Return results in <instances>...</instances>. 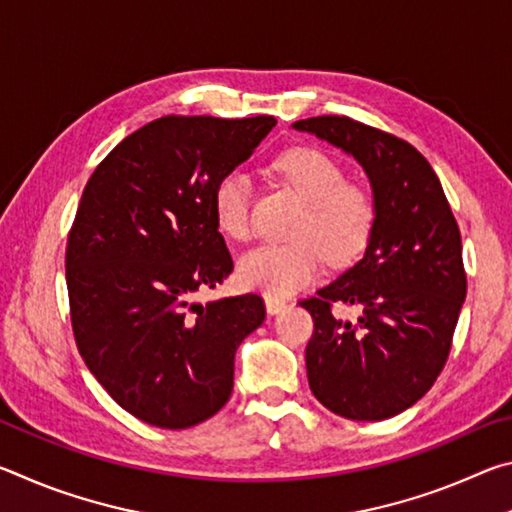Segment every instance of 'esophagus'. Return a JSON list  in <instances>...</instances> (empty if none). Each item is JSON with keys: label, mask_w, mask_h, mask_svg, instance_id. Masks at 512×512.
Returning <instances> with one entry per match:
<instances>
[{"label": "esophagus", "mask_w": 512, "mask_h": 512, "mask_svg": "<svg viewBox=\"0 0 512 512\" xmlns=\"http://www.w3.org/2000/svg\"><path fill=\"white\" fill-rule=\"evenodd\" d=\"M266 311L268 314H280V311L287 307V302L284 300H280V298H271V296H266Z\"/></svg>", "instance_id": "esophagus-1"}]
</instances>
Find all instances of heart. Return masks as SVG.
I'll return each mask as SVG.
<instances>
[{
  "label": "heart",
  "instance_id": "heart-1",
  "mask_svg": "<svg viewBox=\"0 0 512 512\" xmlns=\"http://www.w3.org/2000/svg\"><path fill=\"white\" fill-rule=\"evenodd\" d=\"M271 167L307 207L291 232L296 241L250 250L241 257L237 273L246 289L280 298L314 282L325 259L332 264L354 262L375 230L377 207L368 189L348 183L341 162L316 146H293L277 155ZM212 212L225 237L250 239L248 173H223L212 192Z\"/></svg>",
  "mask_w": 512,
  "mask_h": 512
}]
</instances>
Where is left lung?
Returning <instances> with one entry per match:
<instances>
[{"instance_id": "left-lung-1", "label": "left lung", "mask_w": 512, "mask_h": 512, "mask_svg": "<svg viewBox=\"0 0 512 512\" xmlns=\"http://www.w3.org/2000/svg\"><path fill=\"white\" fill-rule=\"evenodd\" d=\"M293 128L352 155L377 207L363 259L300 302L314 318L309 388L341 418H393L429 391L452 350L467 293L461 230L436 171L409 142L339 115ZM334 304L357 306L358 323L336 317Z\"/></svg>"}]
</instances>
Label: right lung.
Wrapping results in <instances>:
<instances>
[{"mask_svg": "<svg viewBox=\"0 0 512 512\" xmlns=\"http://www.w3.org/2000/svg\"><path fill=\"white\" fill-rule=\"evenodd\" d=\"M275 119L151 121L112 149L83 189L65 277L85 366L121 409L187 429L230 400L235 352L264 323L255 293L196 296L232 273L212 192Z\"/></svg>", "mask_w": 512, "mask_h": 512, "instance_id": "add662e5", "label": "right lung"}]
</instances>
